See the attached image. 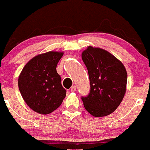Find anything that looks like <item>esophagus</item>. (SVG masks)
<instances>
[{"label": "esophagus", "instance_id": "obj_1", "mask_svg": "<svg viewBox=\"0 0 150 150\" xmlns=\"http://www.w3.org/2000/svg\"><path fill=\"white\" fill-rule=\"evenodd\" d=\"M76 90V86H73L71 87V88H70L71 92H75Z\"/></svg>", "mask_w": 150, "mask_h": 150}]
</instances>
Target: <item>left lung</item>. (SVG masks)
<instances>
[{
    "mask_svg": "<svg viewBox=\"0 0 150 150\" xmlns=\"http://www.w3.org/2000/svg\"><path fill=\"white\" fill-rule=\"evenodd\" d=\"M88 69L90 92L82 96L84 108L95 117L110 115L122 100L127 74L122 62L105 50L88 47L82 52Z\"/></svg>",
    "mask_w": 150,
    "mask_h": 150,
    "instance_id": "8db88e82",
    "label": "left lung"
}]
</instances>
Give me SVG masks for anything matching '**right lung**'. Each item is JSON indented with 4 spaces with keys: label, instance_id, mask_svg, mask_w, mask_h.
Returning <instances> with one entry per match:
<instances>
[{
    "label": "right lung",
    "instance_id": "1",
    "mask_svg": "<svg viewBox=\"0 0 150 150\" xmlns=\"http://www.w3.org/2000/svg\"><path fill=\"white\" fill-rule=\"evenodd\" d=\"M63 54L48 52L33 57L19 76L18 87L22 96L27 105L38 113H51L66 96L67 91L56 69Z\"/></svg>",
    "mask_w": 150,
    "mask_h": 150
}]
</instances>
